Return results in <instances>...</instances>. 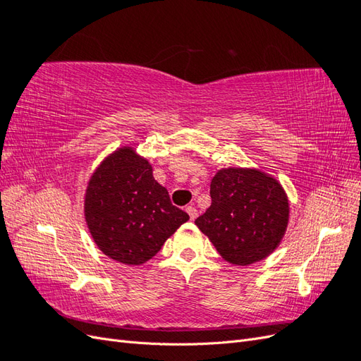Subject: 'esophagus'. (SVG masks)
Instances as JSON below:
<instances>
[{
  "instance_id": "34e87169",
  "label": "esophagus",
  "mask_w": 361,
  "mask_h": 361,
  "mask_svg": "<svg viewBox=\"0 0 361 361\" xmlns=\"http://www.w3.org/2000/svg\"><path fill=\"white\" fill-rule=\"evenodd\" d=\"M187 212H188L191 220H195V218H197V209H195L194 206H188V207H187Z\"/></svg>"
}]
</instances>
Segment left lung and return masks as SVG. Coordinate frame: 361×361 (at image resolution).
<instances>
[{
  "label": "left lung",
  "instance_id": "left-lung-1",
  "mask_svg": "<svg viewBox=\"0 0 361 361\" xmlns=\"http://www.w3.org/2000/svg\"><path fill=\"white\" fill-rule=\"evenodd\" d=\"M211 199L195 224L228 264H255L279 247L289 221L279 180L256 169H223L211 182Z\"/></svg>",
  "mask_w": 361,
  "mask_h": 361
}]
</instances>
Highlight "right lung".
Wrapping results in <instances>:
<instances>
[{"mask_svg":"<svg viewBox=\"0 0 361 361\" xmlns=\"http://www.w3.org/2000/svg\"><path fill=\"white\" fill-rule=\"evenodd\" d=\"M84 215L96 245L125 265H141L154 257L190 220L154 179L149 161L129 146L113 152L92 174Z\"/></svg>","mask_w":361,"mask_h":361,"instance_id":"obj_1","label":"right lung"}]
</instances>
